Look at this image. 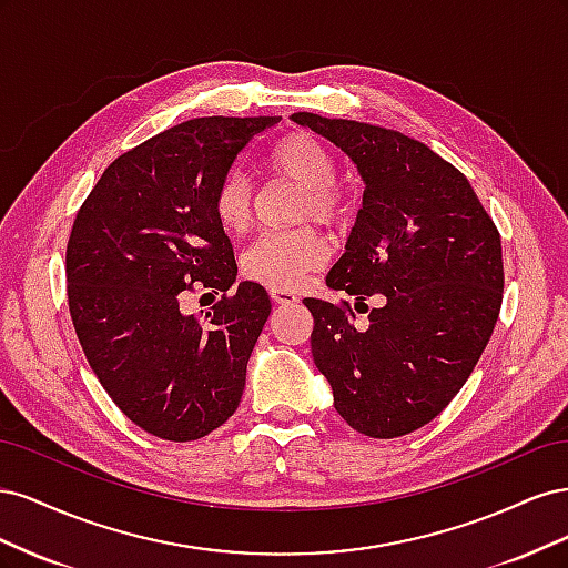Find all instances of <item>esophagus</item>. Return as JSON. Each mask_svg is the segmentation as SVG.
<instances>
[{"mask_svg":"<svg viewBox=\"0 0 568 568\" xmlns=\"http://www.w3.org/2000/svg\"><path fill=\"white\" fill-rule=\"evenodd\" d=\"M270 298L274 303H280V305H294V303H298V296L294 294V291H288V288H270Z\"/></svg>","mask_w":568,"mask_h":568,"instance_id":"esophagus-1","label":"esophagus"}]
</instances>
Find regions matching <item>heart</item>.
<instances>
[{
	"instance_id": "obj_1",
	"label": "heart",
	"mask_w": 568,
	"mask_h": 568,
	"mask_svg": "<svg viewBox=\"0 0 568 568\" xmlns=\"http://www.w3.org/2000/svg\"><path fill=\"white\" fill-rule=\"evenodd\" d=\"M270 168L277 175L303 184L298 217H315L334 225L346 215V196L332 180L334 161L326 149L307 134H291L270 153ZM217 225L230 234L248 230L253 217V186L242 170H232L220 180L213 196ZM326 261V242L313 227L270 232L244 251L242 270L251 282L270 288H296L307 272Z\"/></svg>"
}]
</instances>
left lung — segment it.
<instances>
[{"label":"left lung","mask_w":568,"mask_h":568,"mask_svg":"<svg viewBox=\"0 0 568 568\" xmlns=\"http://www.w3.org/2000/svg\"><path fill=\"white\" fill-rule=\"evenodd\" d=\"M343 151L365 184L346 253L326 286L365 301L305 298L313 359L355 432L398 438L428 424L469 379L503 305V244L469 180L426 144L357 120L294 113Z\"/></svg>","instance_id":"8db88e82"}]
</instances>
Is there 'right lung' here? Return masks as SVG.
Instances as JSON below:
<instances>
[{
    "label": "right lung",
    "mask_w": 568,
    "mask_h": 568,
    "mask_svg": "<svg viewBox=\"0 0 568 568\" xmlns=\"http://www.w3.org/2000/svg\"><path fill=\"white\" fill-rule=\"evenodd\" d=\"M280 115L194 118L118 156L75 217L65 251L68 307L99 384L146 434L186 443L239 407L270 317L267 291L242 282L213 196L253 136ZM223 291L203 321L179 301Z\"/></svg>",
    "instance_id": "1"
}]
</instances>
